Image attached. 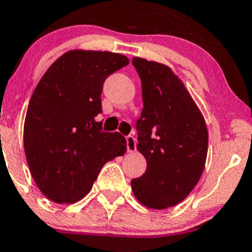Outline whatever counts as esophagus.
Listing matches in <instances>:
<instances>
[{
  "instance_id": "obj_1",
  "label": "esophagus",
  "mask_w": 252,
  "mask_h": 252,
  "mask_svg": "<svg viewBox=\"0 0 252 252\" xmlns=\"http://www.w3.org/2000/svg\"><path fill=\"white\" fill-rule=\"evenodd\" d=\"M126 150L128 153H134L136 150V141L133 135L126 136Z\"/></svg>"
}]
</instances>
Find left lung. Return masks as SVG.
Here are the masks:
<instances>
[{
	"label": "left lung",
	"instance_id": "obj_1",
	"mask_svg": "<svg viewBox=\"0 0 252 252\" xmlns=\"http://www.w3.org/2000/svg\"><path fill=\"white\" fill-rule=\"evenodd\" d=\"M144 108L136 122V149L146 171L131 180L143 206L166 209L182 202L203 173L208 151L206 121L180 77L167 65L133 58Z\"/></svg>",
	"mask_w": 252,
	"mask_h": 252
}]
</instances>
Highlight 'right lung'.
I'll use <instances>...</instances> for the list:
<instances>
[{"mask_svg": "<svg viewBox=\"0 0 252 252\" xmlns=\"http://www.w3.org/2000/svg\"><path fill=\"white\" fill-rule=\"evenodd\" d=\"M128 64L122 54L74 49L36 85L24 121V151L34 182L50 201L79 202L104 163L126 154V138L102 131L96 117L104 80Z\"/></svg>", "mask_w": 252, "mask_h": 252, "instance_id": "obj_1", "label": "right lung"}]
</instances>
